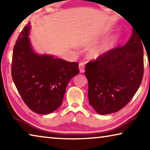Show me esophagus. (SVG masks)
<instances>
[{"mask_svg":"<svg viewBox=\"0 0 150 150\" xmlns=\"http://www.w3.org/2000/svg\"><path fill=\"white\" fill-rule=\"evenodd\" d=\"M79 69L81 73H83L85 71V65L83 63H80L79 65Z\"/></svg>","mask_w":150,"mask_h":150,"instance_id":"1","label":"esophagus"}]
</instances>
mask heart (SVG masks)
Returning <instances> with one entry per match:
<instances>
[{"mask_svg": "<svg viewBox=\"0 0 150 150\" xmlns=\"http://www.w3.org/2000/svg\"><path fill=\"white\" fill-rule=\"evenodd\" d=\"M108 42H103L100 45L93 47L89 51V55L93 58H97L105 53L108 47Z\"/></svg>", "mask_w": 150, "mask_h": 150, "instance_id": "obj_1", "label": "heart"}]
</instances>
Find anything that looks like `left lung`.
<instances>
[{
	"label": "left lung",
	"instance_id": "1",
	"mask_svg": "<svg viewBox=\"0 0 150 150\" xmlns=\"http://www.w3.org/2000/svg\"><path fill=\"white\" fill-rule=\"evenodd\" d=\"M134 29L124 46L110 50L85 66L89 104L99 115L121 110L133 98L141 84L144 74L143 42Z\"/></svg>",
	"mask_w": 150,
	"mask_h": 150
}]
</instances>
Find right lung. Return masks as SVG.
<instances>
[{
    "instance_id": "right-lung-1",
    "label": "right lung",
    "mask_w": 150,
    "mask_h": 150,
    "mask_svg": "<svg viewBox=\"0 0 150 150\" xmlns=\"http://www.w3.org/2000/svg\"><path fill=\"white\" fill-rule=\"evenodd\" d=\"M30 30L28 22L14 47L12 77L28 107L35 113L47 115L62 105L68 83L79 73V63L38 54L30 42Z\"/></svg>"
}]
</instances>
